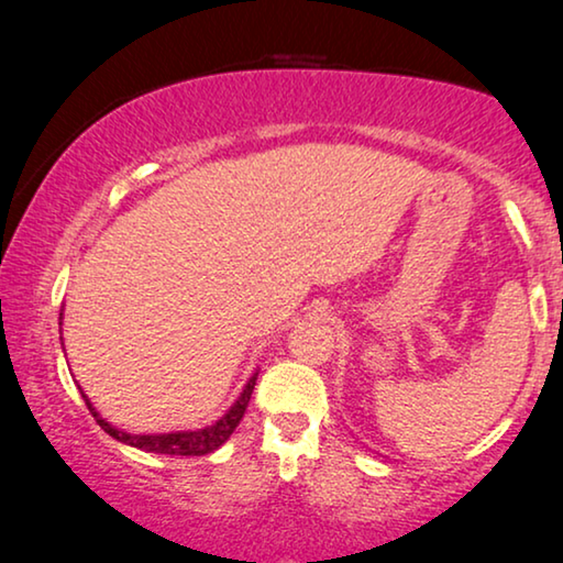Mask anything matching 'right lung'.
<instances>
[{
    "mask_svg": "<svg viewBox=\"0 0 563 563\" xmlns=\"http://www.w3.org/2000/svg\"><path fill=\"white\" fill-rule=\"evenodd\" d=\"M256 376H258V372L251 376L249 384H245L243 391H241V397L235 399L233 407H230V410L222 415L218 422H212V426L199 428V430H176V433H151V435L125 433V430L114 428L104 418H99L95 405L89 402V397L84 395V391H81V397H84V402H87L89 412L95 415L99 428H102L104 433H110L114 441L128 443V445H133V449L148 451V453H168V456H205V453L218 451L220 445L225 443L230 435H233L238 422L243 420L245 407H249V402H251L253 387H256Z\"/></svg>",
    "mask_w": 563,
    "mask_h": 563,
    "instance_id": "right-lung-1",
    "label": "right lung"
}]
</instances>
